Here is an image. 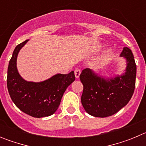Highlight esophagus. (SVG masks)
<instances>
[{"instance_id":"obj_1","label":"esophagus","mask_w":146,"mask_h":146,"mask_svg":"<svg viewBox=\"0 0 146 146\" xmlns=\"http://www.w3.org/2000/svg\"><path fill=\"white\" fill-rule=\"evenodd\" d=\"M80 74H81L80 69H76L75 70H74V75H75V77H76V78H77V79H78V78H79Z\"/></svg>"}]
</instances>
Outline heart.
Here are the masks:
<instances>
[{
  "instance_id": "heart-1",
  "label": "heart",
  "mask_w": 146,
  "mask_h": 146,
  "mask_svg": "<svg viewBox=\"0 0 146 146\" xmlns=\"http://www.w3.org/2000/svg\"><path fill=\"white\" fill-rule=\"evenodd\" d=\"M102 47H103V44H99L96 45V47H95V48H94V52H98V51H99V50H101ZM112 53H113V50H112L111 49H108V50L105 51V55H106L107 56L111 55Z\"/></svg>"
}]
</instances>
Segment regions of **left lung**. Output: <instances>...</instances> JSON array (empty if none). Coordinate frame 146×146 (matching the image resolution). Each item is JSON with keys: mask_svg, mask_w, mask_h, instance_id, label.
<instances>
[{"mask_svg": "<svg viewBox=\"0 0 146 146\" xmlns=\"http://www.w3.org/2000/svg\"><path fill=\"white\" fill-rule=\"evenodd\" d=\"M120 57L126 60V69L121 74L106 77L85 69L80 75L83 85L81 102L92 116H111L126 106L133 95L137 73L133 54L129 48L124 47Z\"/></svg>", "mask_w": 146, "mask_h": 146, "instance_id": "8db88e82", "label": "left lung"}]
</instances>
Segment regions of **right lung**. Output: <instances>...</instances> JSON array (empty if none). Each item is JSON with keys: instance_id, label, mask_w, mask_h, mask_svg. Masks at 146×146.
<instances>
[{"instance_id": "add662e5", "label": "right lung", "mask_w": 146, "mask_h": 146, "mask_svg": "<svg viewBox=\"0 0 146 146\" xmlns=\"http://www.w3.org/2000/svg\"><path fill=\"white\" fill-rule=\"evenodd\" d=\"M29 40L15 47L9 64L7 88L11 100L23 113L34 118L52 115L60 105L62 96L75 80L74 71L67 74H56L42 82L24 80L17 67L20 50Z\"/></svg>"}]
</instances>
